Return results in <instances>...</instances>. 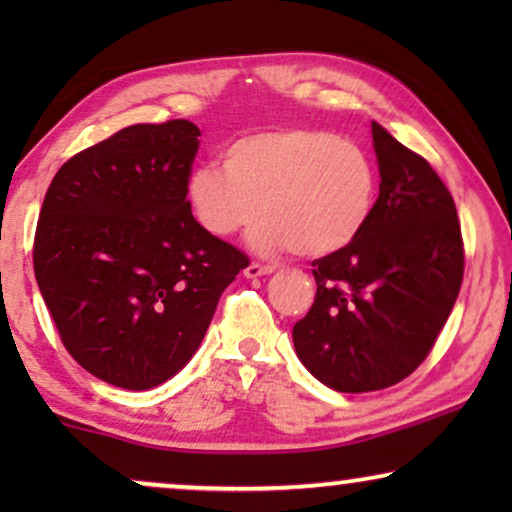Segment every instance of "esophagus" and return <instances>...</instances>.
<instances>
[{
    "instance_id": "34e87169",
    "label": "esophagus",
    "mask_w": 512,
    "mask_h": 512,
    "mask_svg": "<svg viewBox=\"0 0 512 512\" xmlns=\"http://www.w3.org/2000/svg\"><path fill=\"white\" fill-rule=\"evenodd\" d=\"M275 272V265H263V263H249L247 268H244V277L254 279V277H265V275H272Z\"/></svg>"
}]
</instances>
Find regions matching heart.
<instances>
[{
	"label": "heart",
	"instance_id": "heart-1",
	"mask_svg": "<svg viewBox=\"0 0 512 512\" xmlns=\"http://www.w3.org/2000/svg\"><path fill=\"white\" fill-rule=\"evenodd\" d=\"M377 172L359 144L314 128L265 130L235 139L223 170L200 165L186 179L195 221L214 237L251 226L256 251L328 256L361 233L375 207Z\"/></svg>",
	"mask_w": 512,
	"mask_h": 512
}]
</instances>
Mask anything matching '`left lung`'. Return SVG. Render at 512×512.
Here are the masks:
<instances>
[{
	"label": "left lung",
	"instance_id": "8db88e82",
	"mask_svg": "<svg viewBox=\"0 0 512 512\" xmlns=\"http://www.w3.org/2000/svg\"><path fill=\"white\" fill-rule=\"evenodd\" d=\"M370 130L380 167L373 214L347 247L312 263L317 296L293 326L300 363L345 394L405 380L431 352L464 277L450 191L380 123Z\"/></svg>",
	"mask_w": 512,
	"mask_h": 512
}]
</instances>
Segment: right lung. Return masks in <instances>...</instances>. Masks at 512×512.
Returning <instances> with one entry per match:
<instances>
[{"label":"right lung","instance_id":"obj_1","mask_svg":"<svg viewBox=\"0 0 512 512\" xmlns=\"http://www.w3.org/2000/svg\"><path fill=\"white\" fill-rule=\"evenodd\" d=\"M198 137L181 118L118 130L69 158L41 205V296L74 361L114 387L144 391L177 375L249 265L188 207Z\"/></svg>","mask_w":512,"mask_h":512}]
</instances>
